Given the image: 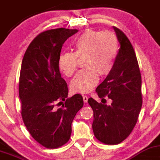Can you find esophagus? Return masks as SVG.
<instances>
[{
    "label": "esophagus",
    "instance_id": "34e87169",
    "mask_svg": "<svg viewBox=\"0 0 160 160\" xmlns=\"http://www.w3.org/2000/svg\"><path fill=\"white\" fill-rule=\"evenodd\" d=\"M82 98H83V101L85 103H86L87 102H88V98L87 96H82Z\"/></svg>",
    "mask_w": 160,
    "mask_h": 160
}]
</instances>
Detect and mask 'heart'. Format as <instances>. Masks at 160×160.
Listing matches in <instances>:
<instances>
[{
    "label": "heart",
    "mask_w": 160,
    "mask_h": 160,
    "mask_svg": "<svg viewBox=\"0 0 160 160\" xmlns=\"http://www.w3.org/2000/svg\"><path fill=\"white\" fill-rule=\"evenodd\" d=\"M74 52L60 54L59 68L67 77L75 73L78 67V58H83V69L71 82L75 92H89L98 82L99 75L103 77L112 72L119 49L116 35L110 31L100 32L88 29L78 35L72 43Z\"/></svg>",
    "instance_id": "obj_1"
}]
</instances>
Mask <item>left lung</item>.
I'll return each mask as SVG.
<instances>
[{"label": "left lung", "instance_id": "8db88e82", "mask_svg": "<svg viewBox=\"0 0 160 160\" xmlns=\"http://www.w3.org/2000/svg\"><path fill=\"white\" fill-rule=\"evenodd\" d=\"M113 28L120 48L112 72L96 88L99 98L108 96L112 102L107 106L92 98L88 100L94 112V136L106 145L119 144L130 135L142 104V78L134 49L127 36Z\"/></svg>", "mask_w": 160, "mask_h": 160}]
</instances>
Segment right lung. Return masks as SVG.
Wrapping results in <instances>:
<instances>
[{
    "label": "right lung",
    "instance_id": "obj_1",
    "mask_svg": "<svg viewBox=\"0 0 160 160\" xmlns=\"http://www.w3.org/2000/svg\"><path fill=\"white\" fill-rule=\"evenodd\" d=\"M78 29H50L35 38L24 54L19 80V98L24 125L31 136L46 148H58L69 140L72 123L83 106L76 94L68 98L59 58L62 44ZM62 101L65 102L59 109Z\"/></svg>",
    "mask_w": 160,
    "mask_h": 160
}]
</instances>
